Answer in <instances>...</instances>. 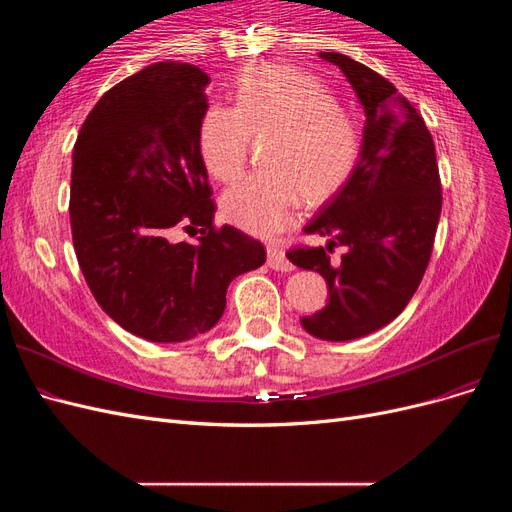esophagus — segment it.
Returning <instances> with one entry per match:
<instances>
[{"label": "esophagus", "instance_id": "esophagus-1", "mask_svg": "<svg viewBox=\"0 0 512 512\" xmlns=\"http://www.w3.org/2000/svg\"><path fill=\"white\" fill-rule=\"evenodd\" d=\"M267 262H269V267L275 271H292L294 269L292 262L286 258L282 247H277V245L267 247Z\"/></svg>", "mask_w": 512, "mask_h": 512}]
</instances>
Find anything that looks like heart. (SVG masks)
<instances>
[{
	"mask_svg": "<svg viewBox=\"0 0 512 512\" xmlns=\"http://www.w3.org/2000/svg\"><path fill=\"white\" fill-rule=\"evenodd\" d=\"M254 141L265 143V173L241 179L222 198V215L250 235L273 237L297 213L301 198L324 205L342 192L361 156L356 121L316 76L290 66L245 70L235 106L211 104L198 123V151L209 175L235 181Z\"/></svg>",
	"mask_w": 512,
	"mask_h": 512,
	"instance_id": "b5f03b06",
	"label": "heart"
}]
</instances>
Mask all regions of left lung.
<instances>
[{
	"mask_svg": "<svg viewBox=\"0 0 512 512\" xmlns=\"http://www.w3.org/2000/svg\"><path fill=\"white\" fill-rule=\"evenodd\" d=\"M342 68L365 108L361 158L342 192L305 226L327 247L294 245L292 265L318 271L329 303L303 318L318 339L346 342L395 320L421 284L442 211L436 147L414 104L391 81L342 53H320ZM344 244L347 254L330 258Z\"/></svg>",
	"mask_w": 512,
	"mask_h": 512,
	"instance_id": "8db88e82",
	"label": "left lung"
}]
</instances>
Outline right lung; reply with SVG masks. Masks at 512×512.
Wrapping results in <instances>:
<instances>
[{
  "label": "right lung",
  "mask_w": 512,
  "mask_h": 512,
  "mask_svg": "<svg viewBox=\"0 0 512 512\" xmlns=\"http://www.w3.org/2000/svg\"><path fill=\"white\" fill-rule=\"evenodd\" d=\"M209 76L158 61L91 108L72 153L70 226L85 282L119 327L149 342H185L224 314L228 284L265 265V245L213 224L198 151ZM175 227L198 229L173 244Z\"/></svg>",
  "instance_id": "1"
}]
</instances>
